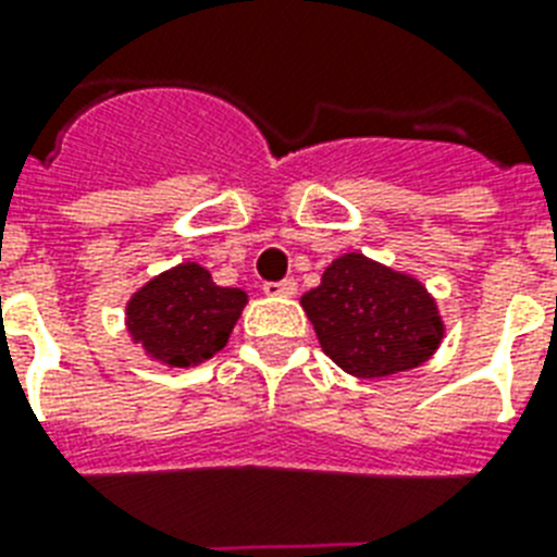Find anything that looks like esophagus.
<instances>
[{"instance_id": "1", "label": "esophagus", "mask_w": 557, "mask_h": 557, "mask_svg": "<svg viewBox=\"0 0 557 557\" xmlns=\"http://www.w3.org/2000/svg\"><path fill=\"white\" fill-rule=\"evenodd\" d=\"M263 292L269 297H292V294H297V283L292 277L277 280V283H263Z\"/></svg>"}]
</instances>
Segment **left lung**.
<instances>
[{"instance_id": "8db88e82", "label": "left lung", "mask_w": 557, "mask_h": 557, "mask_svg": "<svg viewBox=\"0 0 557 557\" xmlns=\"http://www.w3.org/2000/svg\"><path fill=\"white\" fill-rule=\"evenodd\" d=\"M300 302L325 355L357 377L414 369L441 346L443 323L426 288L363 255L337 257Z\"/></svg>"}]
</instances>
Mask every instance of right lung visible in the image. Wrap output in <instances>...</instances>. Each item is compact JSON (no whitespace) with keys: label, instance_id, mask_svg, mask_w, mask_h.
Masks as SVG:
<instances>
[{"label":"right lung","instance_id":"right-lung-1","mask_svg":"<svg viewBox=\"0 0 557 557\" xmlns=\"http://www.w3.org/2000/svg\"><path fill=\"white\" fill-rule=\"evenodd\" d=\"M246 292L216 286L197 263L153 277L128 302V332L169 366H197L228 343Z\"/></svg>","mask_w":557,"mask_h":557}]
</instances>
